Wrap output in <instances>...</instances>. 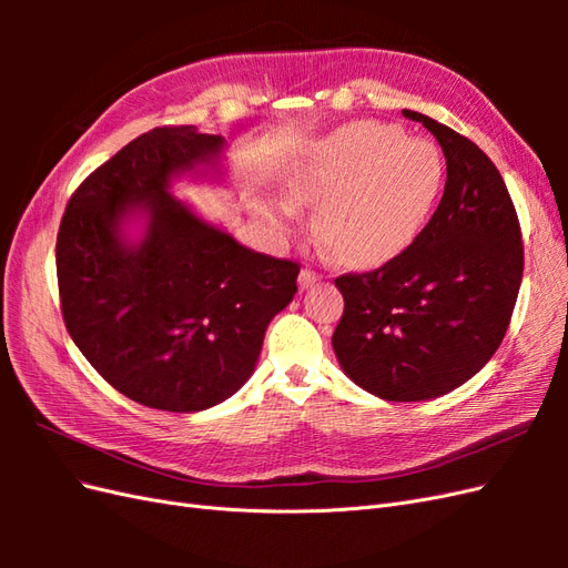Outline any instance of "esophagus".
Instances as JSON below:
<instances>
[{
  "label": "esophagus",
  "mask_w": 568,
  "mask_h": 568,
  "mask_svg": "<svg viewBox=\"0 0 568 568\" xmlns=\"http://www.w3.org/2000/svg\"><path fill=\"white\" fill-rule=\"evenodd\" d=\"M315 282H320V274H317V272H313L311 267H303V270H301V274H298V284H301V288H311Z\"/></svg>",
  "instance_id": "1"
}]
</instances>
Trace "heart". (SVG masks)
<instances>
[{
	"mask_svg": "<svg viewBox=\"0 0 568 568\" xmlns=\"http://www.w3.org/2000/svg\"><path fill=\"white\" fill-rule=\"evenodd\" d=\"M443 182L445 161L436 144L359 120L315 144L286 189L298 203H320V242L341 263L365 267L388 261L419 234Z\"/></svg>",
	"mask_w": 568,
	"mask_h": 568,
	"instance_id": "1",
	"label": "heart"
}]
</instances>
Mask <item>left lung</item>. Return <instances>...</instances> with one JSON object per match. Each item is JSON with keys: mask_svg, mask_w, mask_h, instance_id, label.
I'll use <instances>...</instances> for the list:
<instances>
[{"mask_svg": "<svg viewBox=\"0 0 568 568\" xmlns=\"http://www.w3.org/2000/svg\"><path fill=\"white\" fill-rule=\"evenodd\" d=\"M448 180L436 213L382 267L341 274L332 336L341 369L376 398L417 403L469 382L500 348L524 277L517 211L500 170L467 136L417 111Z\"/></svg>", "mask_w": 568, "mask_h": 568, "instance_id": "left-lung-1", "label": "left lung"}]
</instances>
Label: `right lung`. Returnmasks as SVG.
I'll use <instances>...</instances> for the list:
<instances>
[{
	"label": "right lung",
	"instance_id": "obj_1",
	"mask_svg": "<svg viewBox=\"0 0 568 568\" xmlns=\"http://www.w3.org/2000/svg\"><path fill=\"white\" fill-rule=\"evenodd\" d=\"M225 140L153 128L99 165L65 205L57 277L65 329L130 400L201 412L246 384L270 320L296 294L298 263L242 246L170 194L215 168ZM145 220L140 243L124 225Z\"/></svg>",
	"mask_w": 568,
	"mask_h": 568
}]
</instances>
